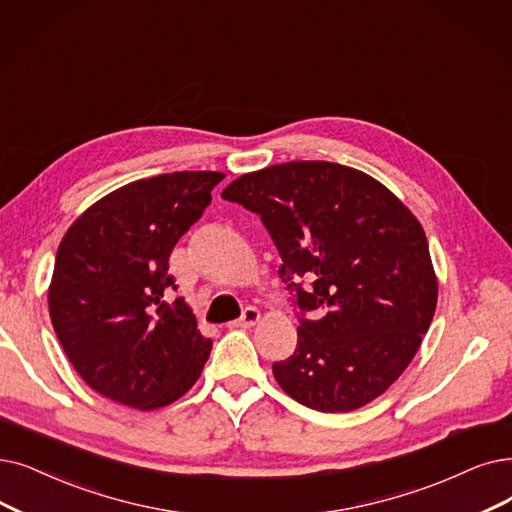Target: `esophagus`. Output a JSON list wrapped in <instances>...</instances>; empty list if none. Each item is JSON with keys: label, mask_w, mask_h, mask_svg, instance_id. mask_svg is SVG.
<instances>
[{"label": "esophagus", "mask_w": 512, "mask_h": 512, "mask_svg": "<svg viewBox=\"0 0 512 512\" xmlns=\"http://www.w3.org/2000/svg\"><path fill=\"white\" fill-rule=\"evenodd\" d=\"M258 319H260L258 309H254V306H248V309L243 311V315L237 321L229 323V327H252V325L258 323Z\"/></svg>", "instance_id": "esophagus-1"}]
</instances>
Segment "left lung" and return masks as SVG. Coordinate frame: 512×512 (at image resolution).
<instances>
[{"label": "left lung", "mask_w": 512, "mask_h": 512, "mask_svg": "<svg viewBox=\"0 0 512 512\" xmlns=\"http://www.w3.org/2000/svg\"><path fill=\"white\" fill-rule=\"evenodd\" d=\"M222 199L260 216L294 296L296 351L273 363L283 391L330 414L382 395L418 353L437 306L416 216L372 176L332 161L243 174Z\"/></svg>", "instance_id": "1"}]
</instances>
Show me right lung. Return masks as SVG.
I'll list each match as a JSON object with an SVG mask.
<instances>
[{"label":"right lung","instance_id":"add662e5","mask_svg":"<svg viewBox=\"0 0 512 512\" xmlns=\"http://www.w3.org/2000/svg\"><path fill=\"white\" fill-rule=\"evenodd\" d=\"M220 172L136 180L96 201L58 245L48 306L69 361L96 393L157 410L197 382L212 340L168 273L170 254L210 206Z\"/></svg>","mask_w":512,"mask_h":512}]
</instances>
